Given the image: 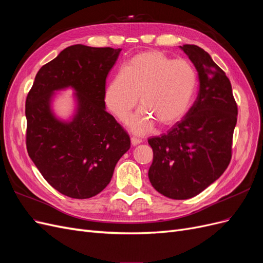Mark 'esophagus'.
I'll return each instance as SVG.
<instances>
[{
	"instance_id": "1",
	"label": "esophagus",
	"mask_w": 263,
	"mask_h": 263,
	"mask_svg": "<svg viewBox=\"0 0 263 263\" xmlns=\"http://www.w3.org/2000/svg\"><path fill=\"white\" fill-rule=\"evenodd\" d=\"M130 140H132V145H133V146H137V145H139V144H140V142L142 141V140H141L140 138H137V137H134V136H133V137L130 138Z\"/></svg>"
}]
</instances>
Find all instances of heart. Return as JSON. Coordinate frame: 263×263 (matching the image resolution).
I'll return each instance as SVG.
<instances>
[{
  "instance_id": "heart-1",
  "label": "heart",
  "mask_w": 263,
  "mask_h": 263,
  "mask_svg": "<svg viewBox=\"0 0 263 263\" xmlns=\"http://www.w3.org/2000/svg\"><path fill=\"white\" fill-rule=\"evenodd\" d=\"M196 85L197 73L190 61L173 60L158 50L145 51L134 55L110 79L104 101L116 117L124 118L136 106L139 97L142 106L126 123L135 133L146 134L155 122L169 126L182 118Z\"/></svg>"
}]
</instances>
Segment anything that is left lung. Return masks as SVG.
<instances>
[{"instance_id": "obj_1", "label": "left lung", "mask_w": 263, "mask_h": 263, "mask_svg": "<svg viewBox=\"0 0 263 263\" xmlns=\"http://www.w3.org/2000/svg\"><path fill=\"white\" fill-rule=\"evenodd\" d=\"M180 48L198 73L197 98L181 122L148 139L154 151L151 185L173 200L200 194L224 173L232 159L238 114L229 79L211 55L195 45Z\"/></svg>"}]
</instances>
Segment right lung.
Instances as JSON below:
<instances>
[{"instance_id": "right-lung-1", "label": "right lung", "mask_w": 263, "mask_h": 263, "mask_svg": "<svg viewBox=\"0 0 263 263\" xmlns=\"http://www.w3.org/2000/svg\"><path fill=\"white\" fill-rule=\"evenodd\" d=\"M121 48L73 45L43 66L26 98V147L31 160L61 194L83 200L104 190L130 138L105 110V83ZM72 87L77 112L70 122L51 110L54 90Z\"/></svg>"}]
</instances>
